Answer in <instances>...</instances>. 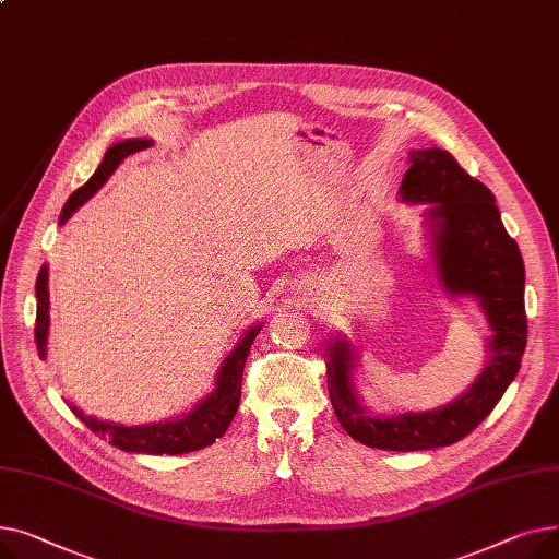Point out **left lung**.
Instances as JSON below:
<instances>
[{"label": "left lung", "mask_w": 559, "mask_h": 559, "mask_svg": "<svg viewBox=\"0 0 559 559\" xmlns=\"http://www.w3.org/2000/svg\"><path fill=\"white\" fill-rule=\"evenodd\" d=\"M402 201L426 203L433 239V264L449 295H472L491 330L487 366L451 404L421 413L370 415L354 388L356 352L343 336L326 347V385L343 429L366 447L383 451H421L449 447L469 436L495 411L519 372L528 338L523 307V259L506 233L501 212L483 182L472 178L442 148L411 151Z\"/></svg>", "instance_id": "obj_1"}]
</instances>
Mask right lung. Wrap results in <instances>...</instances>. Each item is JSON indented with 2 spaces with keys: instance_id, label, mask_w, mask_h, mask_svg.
Wrapping results in <instances>:
<instances>
[{
  "instance_id": "1",
  "label": "right lung",
  "mask_w": 559,
  "mask_h": 559,
  "mask_svg": "<svg viewBox=\"0 0 559 559\" xmlns=\"http://www.w3.org/2000/svg\"><path fill=\"white\" fill-rule=\"evenodd\" d=\"M153 146V140H123L115 146H110L104 155V162L98 164L94 176L76 189L68 203H64L60 212V225L68 221L87 199L104 187V182L112 176V171L119 164L133 153H140L144 148ZM36 298H38V313H36V347L38 356L45 360L47 356V336H49V288H47V266L40 269L36 280ZM261 324L250 326L243 334V338L237 343V347L229 352V356L223 360V366L216 374V388L205 400L195 404L189 413L182 417H171L169 421L159 424H140V426H123L117 421H104L92 415H85L76 406L72 411L76 417L87 426L90 431L98 433L104 440H108L112 447L128 451V453H148V455H178L199 451L216 442V438L225 436L229 421H233L239 400H241V379L246 358L250 354V345L254 336L259 334Z\"/></svg>"
}]
</instances>
